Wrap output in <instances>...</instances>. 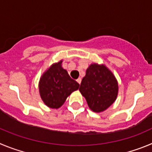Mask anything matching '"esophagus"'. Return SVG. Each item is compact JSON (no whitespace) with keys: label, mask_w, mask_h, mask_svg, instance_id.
<instances>
[{"label":"esophagus","mask_w":152,"mask_h":152,"mask_svg":"<svg viewBox=\"0 0 152 152\" xmlns=\"http://www.w3.org/2000/svg\"><path fill=\"white\" fill-rule=\"evenodd\" d=\"M81 81H82L81 78H78V79H76V82H77V83H79V84H80V83H81Z\"/></svg>","instance_id":"34e87169"}]
</instances>
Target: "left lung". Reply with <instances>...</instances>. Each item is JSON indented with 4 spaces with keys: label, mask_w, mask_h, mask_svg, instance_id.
I'll use <instances>...</instances> for the list:
<instances>
[{
    "label": "left lung",
    "mask_w": 152,
    "mask_h": 152,
    "mask_svg": "<svg viewBox=\"0 0 152 152\" xmlns=\"http://www.w3.org/2000/svg\"><path fill=\"white\" fill-rule=\"evenodd\" d=\"M89 108L102 112L115 102L118 94V83L111 71L104 65L91 64L86 69L79 87Z\"/></svg>",
    "instance_id": "left-lung-1"
}]
</instances>
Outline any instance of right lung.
Returning <instances> with one entry per match:
<instances>
[{
    "label": "right lung",
    "instance_id": "1",
    "mask_svg": "<svg viewBox=\"0 0 152 152\" xmlns=\"http://www.w3.org/2000/svg\"><path fill=\"white\" fill-rule=\"evenodd\" d=\"M62 61L54 64L45 72L39 81V93L44 103L50 108H59L79 84L71 79L62 67Z\"/></svg>",
    "mask_w": 152,
    "mask_h": 152
}]
</instances>
